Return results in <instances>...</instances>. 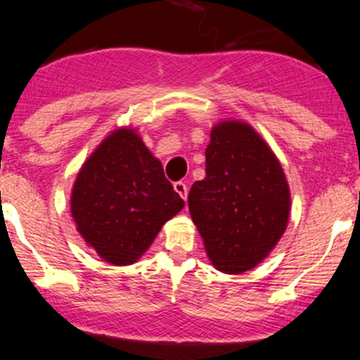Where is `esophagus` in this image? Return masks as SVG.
Here are the masks:
<instances>
[{"label": "esophagus", "mask_w": 360, "mask_h": 360, "mask_svg": "<svg viewBox=\"0 0 360 360\" xmlns=\"http://www.w3.org/2000/svg\"><path fill=\"white\" fill-rule=\"evenodd\" d=\"M174 189H176V193L186 201V198H188V186H186L184 181H176Z\"/></svg>", "instance_id": "obj_1"}]
</instances>
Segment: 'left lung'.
<instances>
[{"label": "left lung", "instance_id": "1", "mask_svg": "<svg viewBox=\"0 0 360 360\" xmlns=\"http://www.w3.org/2000/svg\"><path fill=\"white\" fill-rule=\"evenodd\" d=\"M206 176L191 186L189 213L218 271L240 274L274 249L289 218L288 181L278 157L242 122L213 127Z\"/></svg>", "mask_w": 360, "mask_h": 360}]
</instances>
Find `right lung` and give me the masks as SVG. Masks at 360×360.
I'll return each instance as SVG.
<instances>
[{
  "mask_svg": "<svg viewBox=\"0 0 360 360\" xmlns=\"http://www.w3.org/2000/svg\"><path fill=\"white\" fill-rule=\"evenodd\" d=\"M183 206L162 164L131 128L103 140L81 167L71 196L82 238L115 266L134 264Z\"/></svg>",
  "mask_w": 360,
  "mask_h": 360,
  "instance_id": "obj_1",
  "label": "right lung"
}]
</instances>
